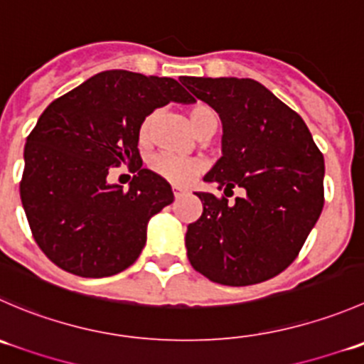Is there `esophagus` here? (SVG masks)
Instances as JSON below:
<instances>
[{
    "label": "esophagus",
    "instance_id": "34e87169",
    "mask_svg": "<svg viewBox=\"0 0 364 364\" xmlns=\"http://www.w3.org/2000/svg\"><path fill=\"white\" fill-rule=\"evenodd\" d=\"M172 190H174V197H176V199H179V197L185 196V193H186V190L181 188V186H172Z\"/></svg>",
    "mask_w": 364,
    "mask_h": 364
}]
</instances>
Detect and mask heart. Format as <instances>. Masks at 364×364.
Instances as JSON below:
<instances>
[{"label":"heart","mask_w":364,"mask_h":364,"mask_svg":"<svg viewBox=\"0 0 364 364\" xmlns=\"http://www.w3.org/2000/svg\"><path fill=\"white\" fill-rule=\"evenodd\" d=\"M188 115V121L192 124L193 132L199 135L208 124H217V115H215L213 108L208 107L204 103H196L192 107H188L186 110ZM156 124V114L151 112L149 115L144 117V121L139 126V142L140 144H149L151 136H153V128ZM151 171L156 172L158 176H161L167 181L174 183V185H188L196 179V176L199 174L203 165L199 160H193V158H179L172 156V154H158L151 160L149 164Z\"/></svg>","instance_id":"heart-1"}]
</instances>
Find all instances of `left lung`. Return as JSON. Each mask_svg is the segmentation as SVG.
I'll list each match as a JSON object with an SVG mask.
<instances>
[{
	"mask_svg": "<svg viewBox=\"0 0 364 364\" xmlns=\"http://www.w3.org/2000/svg\"><path fill=\"white\" fill-rule=\"evenodd\" d=\"M179 80L222 121V156L204 183L245 192L235 203L196 192L203 215L186 229L190 263L218 284L263 283L297 257L322 213V153L301 115L259 81Z\"/></svg>",
	"mask_w": 364,
	"mask_h": 364,
	"instance_id": "left-lung-1",
	"label": "left lung"
}]
</instances>
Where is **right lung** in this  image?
Here are the masks:
<instances>
[{
  "label": "right lung",
  "instance_id": "1",
  "mask_svg": "<svg viewBox=\"0 0 364 364\" xmlns=\"http://www.w3.org/2000/svg\"><path fill=\"white\" fill-rule=\"evenodd\" d=\"M193 103L172 77L114 69L53 101L24 146L21 200L35 242L63 270L108 277L142 252L151 217L174 200L171 185L142 168L139 126L156 108ZM136 171L128 191L112 166Z\"/></svg>",
  "mask_w": 364,
  "mask_h": 364
}]
</instances>
